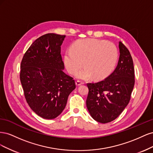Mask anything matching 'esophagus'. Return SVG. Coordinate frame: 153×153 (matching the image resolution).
Returning <instances> with one entry per match:
<instances>
[{
  "instance_id": "obj_1",
  "label": "esophagus",
  "mask_w": 153,
  "mask_h": 153,
  "mask_svg": "<svg viewBox=\"0 0 153 153\" xmlns=\"http://www.w3.org/2000/svg\"><path fill=\"white\" fill-rule=\"evenodd\" d=\"M75 84H76V86H79V85H80L82 84V82L81 81L77 80V81H76V82H75Z\"/></svg>"
}]
</instances>
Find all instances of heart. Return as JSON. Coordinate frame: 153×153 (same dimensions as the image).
I'll use <instances>...</instances> for the list:
<instances>
[{
    "label": "heart",
    "mask_w": 153,
    "mask_h": 153,
    "mask_svg": "<svg viewBox=\"0 0 153 153\" xmlns=\"http://www.w3.org/2000/svg\"><path fill=\"white\" fill-rule=\"evenodd\" d=\"M64 56L66 68L71 74L78 71L76 76L87 80L94 78L102 80L107 78L116 65L118 58L117 49L115 45L105 40L84 39L76 41Z\"/></svg>",
    "instance_id": "1"
}]
</instances>
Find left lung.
<instances>
[{
  "label": "left lung",
  "instance_id": "left-lung-1",
  "mask_svg": "<svg viewBox=\"0 0 153 153\" xmlns=\"http://www.w3.org/2000/svg\"><path fill=\"white\" fill-rule=\"evenodd\" d=\"M119 48V59L114 72L103 81L87 84L88 111L95 121L103 124L114 121L123 112L130 100L135 84L131 54L121 41Z\"/></svg>",
  "mask_w": 153,
  "mask_h": 153
}]
</instances>
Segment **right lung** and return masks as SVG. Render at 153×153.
Wrapping results in <instances>:
<instances>
[{
    "instance_id": "obj_1",
    "label": "right lung",
    "mask_w": 153,
    "mask_h": 153,
    "mask_svg": "<svg viewBox=\"0 0 153 153\" xmlns=\"http://www.w3.org/2000/svg\"><path fill=\"white\" fill-rule=\"evenodd\" d=\"M66 36L49 33L39 37L24 55L20 81L27 103L41 117L56 118L65 108L75 80L63 71L61 46Z\"/></svg>"
}]
</instances>
